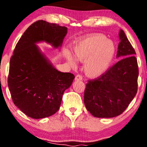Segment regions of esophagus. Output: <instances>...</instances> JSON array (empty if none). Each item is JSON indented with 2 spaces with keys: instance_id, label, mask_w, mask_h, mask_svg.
Returning <instances> with one entry per match:
<instances>
[{
  "instance_id": "34e87169",
  "label": "esophagus",
  "mask_w": 147,
  "mask_h": 147,
  "mask_svg": "<svg viewBox=\"0 0 147 147\" xmlns=\"http://www.w3.org/2000/svg\"><path fill=\"white\" fill-rule=\"evenodd\" d=\"M82 79H83V77H82V76L81 75H77L75 77L76 81H81V80H82Z\"/></svg>"
}]
</instances>
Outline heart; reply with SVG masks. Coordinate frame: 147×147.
<instances>
[{"label":"heart","mask_w":147,"mask_h":147,"mask_svg":"<svg viewBox=\"0 0 147 147\" xmlns=\"http://www.w3.org/2000/svg\"><path fill=\"white\" fill-rule=\"evenodd\" d=\"M73 52L77 59L85 62V73L90 77H97L104 74L111 65L115 47L105 36L94 34L79 41L74 47ZM65 57L71 66H76V60L70 52H65Z\"/></svg>","instance_id":"b5f03b06"}]
</instances>
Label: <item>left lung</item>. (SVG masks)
Returning <instances> with one entry per match:
<instances>
[{"label":"left lung","instance_id":"8db88e82","mask_svg":"<svg viewBox=\"0 0 147 147\" xmlns=\"http://www.w3.org/2000/svg\"><path fill=\"white\" fill-rule=\"evenodd\" d=\"M117 58H121L105 73L89 80L84 92V104L94 117L111 118L122 114L138 91L136 55L125 33L120 30Z\"/></svg>","mask_w":147,"mask_h":147}]
</instances>
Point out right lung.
<instances>
[{
	"mask_svg": "<svg viewBox=\"0 0 147 147\" xmlns=\"http://www.w3.org/2000/svg\"><path fill=\"white\" fill-rule=\"evenodd\" d=\"M68 28L40 20L32 23L18 41L10 59L8 87L12 101L28 117H50L59 109L62 96L75 75L57 70L36 43L60 48Z\"/></svg>",
	"mask_w": 147,
	"mask_h": 147,
	"instance_id": "obj_1",
	"label": "right lung"
}]
</instances>
